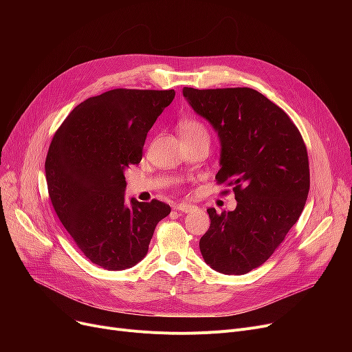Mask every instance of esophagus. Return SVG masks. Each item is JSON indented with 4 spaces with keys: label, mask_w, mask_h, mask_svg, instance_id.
<instances>
[{
    "label": "esophagus",
    "mask_w": 352,
    "mask_h": 352,
    "mask_svg": "<svg viewBox=\"0 0 352 352\" xmlns=\"http://www.w3.org/2000/svg\"><path fill=\"white\" fill-rule=\"evenodd\" d=\"M175 211H179V212H192L195 210V206L192 204H184V202H181V204H177Z\"/></svg>",
    "instance_id": "obj_1"
}]
</instances>
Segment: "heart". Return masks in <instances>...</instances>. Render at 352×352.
<instances>
[{
	"label": "heart",
	"instance_id": "1",
	"mask_svg": "<svg viewBox=\"0 0 352 352\" xmlns=\"http://www.w3.org/2000/svg\"><path fill=\"white\" fill-rule=\"evenodd\" d=\"M178 129L182 138H195V137L210 138L207 126L197 118H184L182 121H179Z\"/></svg>",
	"mask_w": 352,
	"mask_h": 352
}]
</instances>
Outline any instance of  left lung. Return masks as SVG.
Instances as JSON below:
<instances>
[{"mask_svg":"<svg viewBox=\"0 0 352 352\" xmlns=\"http://www.w3.org/2000/svg\"><path fill=\"white\" fill-rule=\"evenodd\" d=\"M182 94L218 133L215 179L232 186L236 199L234 211L207 210L211 224L199 239L201 254L218 272L247 274L280 247L304 210L309 191L305 142L287 113L252 88L184 87Z\"/></svg>","mask_w":352,"mask_h":352,"instance_id":"8db88e82","label":"left lung"}]
</instances>
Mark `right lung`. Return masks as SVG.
<instances>
[{"label": "right lung", "mask_w": 352, "mask_h": 352, "mask_svg": "<svg viewBox=\"0 0 352 352\" xmlns=\"http://www.w3.org/2000/svg\"><path fill=\"white\" fill-rule=\"evenodd\" d=\"M174 89L116 88L74 108L54 134L45 158L52 207L84 255L108 271L135 265L171 207L162 201L125 204L124 173L142 158L157 118Z\"/></svg>", "instance_id": "add662e5"}]
</instances>
